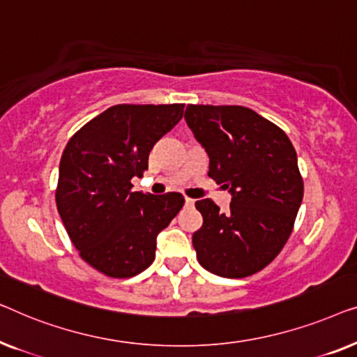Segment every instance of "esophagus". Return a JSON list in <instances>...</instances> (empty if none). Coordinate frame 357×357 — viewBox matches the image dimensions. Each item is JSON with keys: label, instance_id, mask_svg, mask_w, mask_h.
I'll return each mask as SVG.
<instances>
[{"label": "esophagus", "instance_id": "34e87169", "mask_svg": "<svg viewBox=\"0 0 357 357\" xmlns=\"http://www.w3.org/2000/svg\"><path fill=\"white\" fill-rule=\"evenodd\" d=\"M185 205H188V207H194V204H195V200L194 199H189V197H185Z\"/></svg>", "mask_w": 357, "mask_h": 357}]
</instances>
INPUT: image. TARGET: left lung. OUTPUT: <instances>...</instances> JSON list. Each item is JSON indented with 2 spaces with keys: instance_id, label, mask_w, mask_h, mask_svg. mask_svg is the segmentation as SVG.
I'll return each mask as SVG.
<instances>
[{
  "instance_id": "left-lung-1",
  "label": "left lung",
  "mask_w": 357,
  "mask_h": 357,
  "mask_svg": "<svg viewBox=\"0 0 357 357\" xmlns=\"http://www.w3.org/2000/svg\"><path fill=\"white\" fill-rule=\"evenodd\" d=\"M184 119L208 155V176L231 194L227 213L210 199L195 202L204 218L192 234L199 264L225 278L257 273L283 249L303 202L293 144L245 107L188 105Z\"/></svg>"
}]
</instances>
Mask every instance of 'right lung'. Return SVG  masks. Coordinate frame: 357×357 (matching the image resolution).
Wrapping results in <instances>:
<instances>
[{
	"instance_id": "add662e5",
	"label": "right lung",
	"mask_w": 357,
	"mask_h": 357,
	"mask_svg": "<svg viewBox=\"0 0 357 357\" xmlns=\"http://www.w3.org/2000/svg\"><path fill=\"white\" fill-rule=\"evenodd\" d=\"M184 105H114L69 139L59 162L56 207L80 257L129 278L155 259L157 236L183 208L179 192H134L153 145L181 121Z\"/></svg>"
}]
</instances>
